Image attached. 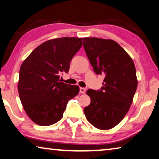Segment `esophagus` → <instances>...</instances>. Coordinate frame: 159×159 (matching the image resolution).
I'll list each match as a JSON object with an SVG mask.
<instances>
[{
	"label": "esophagus",
	"instance_id": "esophagus-1",
	"mask_svg": "<svg viewBox=\"0 0 159 159\" xmlns=\"http://www.w3.org/2000/svg\"><path fill=\"white\" fill-rule=\"evenodd\" d=\"M86 92V89L84 88H80V93H82V94H84Z\"/></svg>",
	"mask_w": 159,
	"mask_h": 159
}]
</instances>
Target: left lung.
Returning <instances> with one entry per match:
<instances>
[{
  "mask_svg": "<svg viewBox=\"0 0 159 159\" xmlns=\"http://www.w3.org/2000/svg\"><path fill=\"white\" fill-rule=\"evenodd\" d=\"M83 46L93 70L104 76L101 90L89 89L90 104L84 108L86 119L99 129H109L124 119L138 87L134 62L114 40L84 38Z\"/></svg>",
  "mask_w": 159,
  "mask_h": 159,
  "instance_id": "left-lung-1",
  "label": "left lung"
}]
</instances>
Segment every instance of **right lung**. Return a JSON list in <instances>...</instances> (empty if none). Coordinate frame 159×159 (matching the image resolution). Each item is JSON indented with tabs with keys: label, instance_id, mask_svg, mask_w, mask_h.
Listing matches in <instances>:
<instances>
[{
	"label": "right lung",
	"instance_id": "obj_1",
	"mask_svg": "<svg viewBox=\"0 0 159 159\" xmlns=\"http://www.w3.org/2000/svg\"><path fill=\"white\" fill-rule=\"evenodd\" d=\"M82 45V38H61L45 41L24 61L19 70L18 90L24 109L40 126L55 124L63 117L69 100L80 88L60 82L70 61Z\"/></svg>",
	"mask_w": 159,
	"mask_h": 159
}]
</instances>
